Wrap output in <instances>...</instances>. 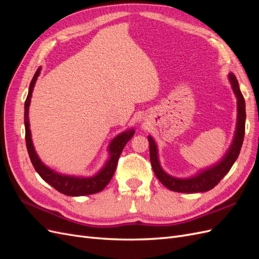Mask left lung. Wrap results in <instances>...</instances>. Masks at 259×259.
<instances>
[{"instance_id":"obj_1","label":"left lung","mask_w":259,"mask_h":259,"mask_svg":"<svg viewBox=\"0 0 259 259\" xmlns=\"http://www.w3.org/2000/svg\"><path fill=\"white\" fill-rule=\"evenodd\" d=\"M229 80L233 93L236 94L238 99L237 128L229 150L227 151L224 158L217 164H215V165L206 168L205 170L200 171L198 175L190 178H175L173 176H169L162 169L160 165L158 158V148H156L153 138L151 136H148L149 149H150V161L154 174L158 177L160 182L166 188H168L169 190L184 193H194L205 192L213 189V188L225 177V175L228 173L230 168L232 167L233 163L238 159L245 133V100L240 91L238 80L237 77L234 76V74H229Z\"/></svg>"}]
</instances>
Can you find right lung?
<instances>
[{
	"label": "right lung",
	"instance_id": "right-lung-1",
	"mask_svg": "<svg viewBox=\"0 0 259 259\" xmlns=\"http://www.w3.org/2000/svg\"><path fill=\"white\" fill-rule=\"evenodd\" d=\"M41 67L36 70L35 74L33 75V79L30 83L29 86V93L27 99L25 101V127H26V145L27 150L30 156V160L32 162V165L34 169L37 171V174L44 179L46 183L50 184L53 188H55L60 193H64L70 197H81V195H89L100 192L105 189V187L110 182L116 165L117 161H119L120 155L124 146L127 144L128 140L134 135L135 131L130 130L126 132H123L122 134L117 135L112 142L109 145V160L105 164V166L100 169L99 173L95 176L92 177H75V176H68V175H61L54 171L50 167L42 163V161L38 158L34 147L32 144V139H31V131H30V124H29V106L31 101V96H32V92L35 81L37 79L38 74H40Z\"/></svg>",
	"mask_w": 259,
	"mask_h": 259
}]
</instances>
